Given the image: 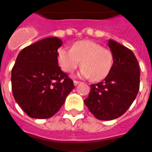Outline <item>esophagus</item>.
<instances>
[{"instance_id":"34e87169","label":"esophagus","mask_w":152,"mask_h":152,"mask_svg":"<svg viewBox=\"0 0 152 152\" xmlns=\"http://www.w3.org/2000/svg\"><path fill=\"white\" fill-rule=\"evenodd\" d=\"M73 83H74V85L76 86V85H77V84H78V83H80V81H79V80H74V81H73Z\"/></svg>"}]
</instances>
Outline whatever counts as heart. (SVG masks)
<instances>
[{
  "mask_svg": "<svg viewBox=\"0 0 152 152\" xmlns=\"http://www.w3.org/2000/svg\"><path fill=\"white\" fill-rule=\"evenodd\" d=\"M58 62L66 72L75 71L81 61L80 76L100 81L110 73L113 63L112 51L91 40L76 42L72 49L61 47L57 53Z\"/></svg>",
  "mask_w": 152,
  "mask_h": 152,
  "instance_id": "1",
  "label": "heart"
}]
</instances>
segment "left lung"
Returning a JSON list of instances; mask_svg holds the SVG:
<instances>
[{"mask_svg":"<svg viewBox=\"0 0 152 152\" xmlns=\"http://www.w3.org/2000/svg\"><path fill=\"white\" fill-rule=\"evenodd\" d=\"M113 64L103 80L91 85L84 100L91 113L99 120L109 121L123 115L132 105L140 89V66L129 49L110 40Z\"/></svg>","mask_w":152,"mask_h":152,"instance_id":"left-lung-1","label":"left lung"}]
</instances>
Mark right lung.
<instances>
[{
    "mask_svg": "<svg viewBox=\"0 0 152 152\" xmlns=\"http://www.w3.org/2000/svg\"><path fill=\"white\" fill-rule=\"evenodd\" d=\"M62 41L50 37L25 47L12 69V91L27 115L46 119L57 113L75 88L58 65L57 49Z\"/></svg>",
    "mask_w": 152,
    "mask_h": 152,
    "instance_id": "1",
    "label": "right lung"
}]
</instances>
